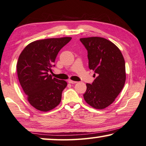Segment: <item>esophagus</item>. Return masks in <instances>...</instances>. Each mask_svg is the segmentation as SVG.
Listing matches in <instances>:
<instances>
[{"label":"esophagus","instance_id":"obj_1","mask_svg":"<svg viewBox=\"0 0 146 146\" xmlns=\"http://www.w3.org/2000/svg\"><path fill=\"white\" fill-rule=\"evenodd\" d=\"M68 82L69 84H76V83H77V82H76V81H72V80H69Z\"/></svg>","mask_w":146,"mask_h":146}]
</instances>
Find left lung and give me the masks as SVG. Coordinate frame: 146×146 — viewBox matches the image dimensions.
<instances>
[{
	"label": "left lung",
	"instance_id": "obj_1",
	"mask_svg": "<svg viewBox=\"0 0 146 146\" xmlns=\"http://www.w3.org/2000/svg\"><path fill=\"white\" fill-rule=\"evenodd\" d=\"M80 41L87 50L89 68L96 78L91 84H86L84 98L94 108L102 110L113 102L124 87V58L119 49L104 38H84Z\"/></svg>",
	"mask_w": 146,
	"mask_h": 146
}]
</instances>
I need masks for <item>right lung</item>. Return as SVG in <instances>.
I'll use <instances>...</instances> for the list:
<instances>
[{"label":"right lung","instance_id":"1","mask_svg":"<svg viewBox=\"0 0 146 146\" xmlns=\"http://www.w3.org/2000/svg\"><path fill=\"white\" fill-rule=\"evenodd\" d=\"M72 38L36 40L27 45L20 54L17 72L20 84L29 103L36 109L48 111L60 102L62 92L67 86L64 80L52 78L50 72L55 66L60 49Z\"/></svg>","mask_w":146,"mask_h":146}]
</instances>
